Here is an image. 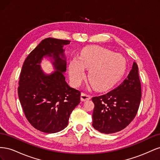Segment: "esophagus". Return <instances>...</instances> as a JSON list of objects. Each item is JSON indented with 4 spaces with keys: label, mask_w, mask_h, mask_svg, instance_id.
Returning <instances> with one entry per match:
<instances>
[{
    "label": "esophagus",
    "mask_w": 160,
    "mask_h": 160,
    "mask_svg": "<svg viewBox=\"0 0 160 160\" xmlns=\"http://www.w3.org/2000/svg\"><path fill=\"white\" fill-rule=\"evenodd\" d=\"M91 99V95L87 94L85 93H81V100L82 101H85L87 100H89Z\"/></svg>",
    "instance_id": "1"
}]
</instances>
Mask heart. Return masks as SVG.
<instances>
[{
  "instance_id": "obj_1",
  "label": "heart",
  "mask_w": 160,
  "mask_h": 160,
  "mask_svg": "<svg viewBox=\"0 0 160 160\" xmlns=\"http://www.w3.org/2000/svg\"><path fill=\"white\" fill-rule=\"evenodd\" d=\"M84 68L89 69L88 79L93 88L105 91L111 88L125 74L127 62L120 54L98 46L82 50L79 59L69 63V77L72 83L78 85L85 76Z\"/></svg>"
}]
</instances>
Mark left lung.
<instances>
[{
    "mask_svg": "<svg viewBox=\"0 0 160 160\" xmlns=\"http://www.w3.org/2000/svg\"><path fill=\"white\" fill-rule=\"evenodd\" d=\"M141 98L138 67L134 62L132 69L122 83L108 93L92 98L95 105L92 125L106 134L123 129L136 115Z\"/></svg>",
    "mask_w": 160,
    "mask_h": 160,
    "instance_id": "obj_1",
    "label": "left lung"
}]
</instances>
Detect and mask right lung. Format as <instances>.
<instances>
[{"label": "right lung", "instance_id": "right-lung-1", "mask_svg": "<svg viewBox=\"0 0 160 160\" xmlns=\"http://www.w3.org/2000/svg\"><path fill=\"white\" fill-rule=\"evenodd\" d=\"M70 41L47 38L27 56L22 67L18 95L24 113L32 126L53 133L65 129L71 112L80 103L81 92L65 81L67 62L64 45ZM50 57L56 70L47 75L40 65Z\"/></svg>", "mask_w": 160, "mask_h": 160}]
</instances>
